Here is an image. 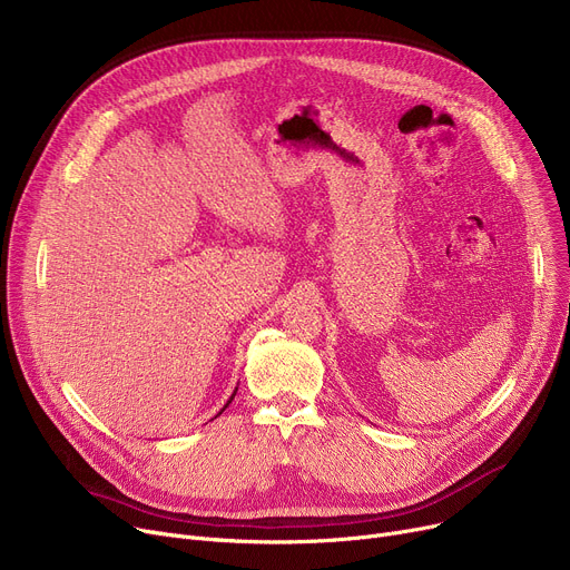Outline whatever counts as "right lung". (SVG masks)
I'll use <instances>...</instances> for the list:
<instances>
[{"label": "right lung", "instance_id": "right-lung-1", "mask_svg": "<svg viewBox=\"0 0 570 570\" xmlns=\"http://www.w3.org/2000/svg\"><path fill=\"white\" fill-rule=\"evenodd\" d=\"M236 392H238V387H236ZM236 392H234V394H232V399H229V401H226V405H224V407H222V410H219V412H217V414H222V412H224V410H226V407H229V403H232V401H234V396H236Z\"/></svg>", "mask_w": 570, "mask_h": 570}]
</instances>
